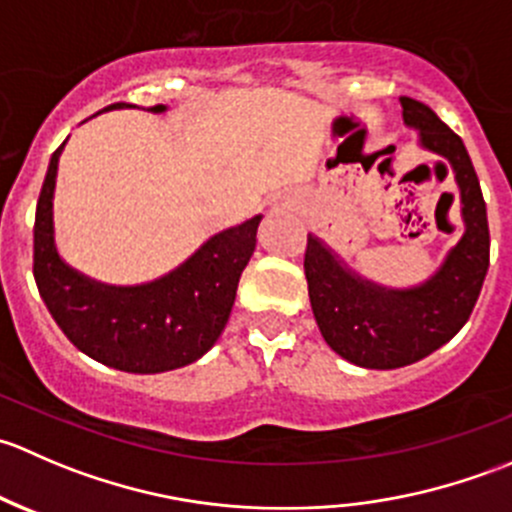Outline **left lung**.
Returning a JSON list of instances; mask_svg holds the SVG:
<instances>
[{
    "label": "left lung",
    "mask_w": 512,
    "mask_h": 512,
    "mask_svg": "<svg viewBox=\"0 0 512 512\" xmlns=\"http://www.w3.org/2000/svg\"><path fill=\"white\" fill-rule=\"evenodd\" d=\"M401 106L404 121L418 128L423 146L448 158L456 170L466 232L441 272L406 292L356 280L317 237H307L304 275L319 332L339 356L366 369L414 364L456 337L476 307L490 265L488 213L461 136L423 101L401 96Z\"/></svg>",
    "instance_id": "obj_1"
}]
</instances>
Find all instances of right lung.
I'll return each mask as SVG.
<instances>
[{"instance_id":"obj_1","label":"right lung","mask_w":512,"mask_h":512,"mask_svg":"<svg viewBox=\"0 0 512 512\" xmlns=\"http://www.w3.org/2000/svg\"><path fill=\"white\" fill-rule=\"evenodd\" d=\"M163 108L158 103L148 111ZM61 148L51 153L34 218V280L49 314L76 349L118 371L158 374L193 364L223 334L237 282L255 252L260 215L215 235L163 280L96 285L56 255L51 198Z\"/></svg>"}]
</instances>
